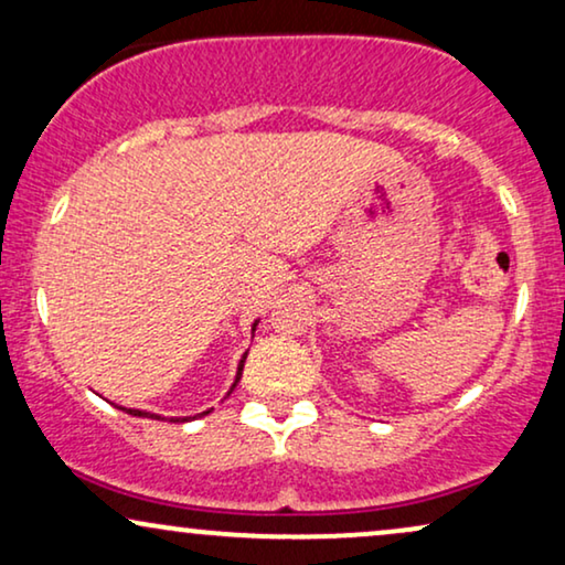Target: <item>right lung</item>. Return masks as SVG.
<instances>
[{"label": "right lung", "mask_w": 565, "mask_h": 565, "mask_svg": "<svg viewBox=\"0 0 565 565\" xmlns=\"http://www.w3.org/2000/svg\"><path fill=\"white\" fill-rule=\"evenodd\" d=\"M254 327H257V323H254ZM254 331V329H252ZM244 360H246V354L242 358V362H238V373H236V383H238V377H242V370H244ZM236 383H234V388H236ZM231 388V391H234ZM122 412L126 414H134V416H149V419H161V416H157V414H149V412H138V408H122ZM203 414H207V412H203ZM200 414V416H203ZM172 422H180V419H172Z\"/></svg>", "instance_id": "add662e5"}]
</instances>
